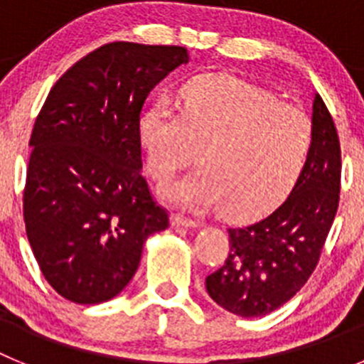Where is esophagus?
I'll return each instance as SVG.
<instances>
[{"mask_svg":"<svg viewBox=\"0 0 364 364\" xmlns=\"http://www.w3.org/2000/svg\"><path fill=\"white\" fill-rule=\"evenodd\" d=\"M171 226L173 228H197L198 222L191 220V218L180 217V215H173V217H171Z\"/></svg>","mask_w":364,"mask_h":364,"instance_id":"esophagus-1","label":"esophagus"}]
</instances>
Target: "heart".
I'll use <instances>...</instances> for the list:
<instances>
[{
  "label": "heart",
  "instance_id": "heart-1",
  "mask_svg": "<svg viewBox=\"0 0 364 364\" xmlns=\"http://www.w3.org/2000/svg\"><path fill=\"white\" fill-rule=\"evenodd\" d=\"M180 112L166 100L138 120L149 175L171 178L193 159L198 169L162 188V197L191 211L231 218L262 215L284 200L301 178L314 125L306 112L231 76L204 74L180 95Z\"/></svg>",
  "mask_w": 364,
  "mask_h": 364
}]
</instances>
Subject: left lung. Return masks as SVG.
Segmentation results:
<instances>
[{
    "label": "left lung",
    "mask_w": 364,
    "mask_h": 364,
    "mask_svg": "<svg viewBox=\"0 0 364 364\" xmlns=\"http://www.w3.org/2000/svg\"><path fill=\"white\" fill-rule=\"evenodd\" d=\"M311 125L310 159L288 198L262 220L230 228L226 264L205 277L210 297L239 317L272 314L306 284L336 218L341 189L339 136L317 92Z\"/></svg>",
    "instance_id": "8db88e82"
}]
</instances>
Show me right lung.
Segmentation results:
<instances>
[{"instance_id": "1", "label": "right lung", "mask_w": 364, "mask_h": 364, "mask_svg": "<svg viewBox=\"0 0 364 364\" xmlns=\"http://www.w3.org/2000/svg\"><path fill=\"white\" fill-rule=\"evenodd\" d=\"M184 47L114 41L50 89L31 134L23 193L28 244L43 277L76 304L117 297L147 237L169 228L142 176L138 120Z\"/></svg>"}]
</instances>
